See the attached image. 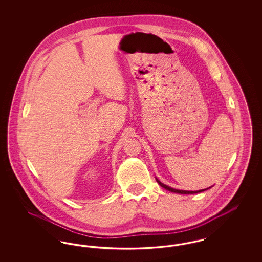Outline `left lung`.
<instances>
[{
	"label": "left lung",
	"mask_w": 262,
	"mask_h": 262,
	"mask_svg": "<svg viewBox=\"0 0 262 262\" xmlns=\"http://www.w3.org/2000/svg\"><path fill=\"white\" fill-rule=\"evenodd\" d=\"M156 181H157V183L161 186V187H164L165 189H167V190H169V191H172V192H176V193H182V194H192V193H199V192H201V191H203V190H205V189H200V190H194V191H190V190H180V189H176V188H173V187H168V186H166V185H164L162 184L160 181H158L157 179H156Z\"/></svg>",
	"instance_id": "left-lung-1"
}]
</instances>
